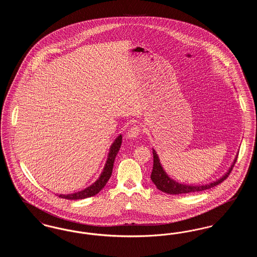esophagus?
I'll return each mask as SVG.
<instances>
[{"instance_id":"esophagus-1","label":"esophagus","mask_w":257,"mask_h":257,"mask_svg":"<svg viewBox=\"0 0 257 257\" xmlns=\"http://www.w3.org/2000/svg\"><path fill=\"white\" fill-rule=\"evenodd\" d=\"M140 133H141V127L139 125H134L128 130L127 137L130 139H136V138H138Z\"/></svg>"}]
</instances>
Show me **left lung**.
I'll list each match as a JSON object with an SVG mask.
<instances>
[{
  "mask_svg": "<svg viewBox=\"0 0 257 257\" xmlns=\"http://www.w3.org/2000/svg\"><path fill=\"white\" fill-rule=\"evenodd\" d=\"M153 170L151 172V180L152 182L156 185L158 190L162 191L163 193L170 194V195H181V194H190V193H196V192H201L204 190H208L210 188H213L217 185L221 183L224 181L229 173L232 171L233 167L237 161V156L234 159L231 167L227 172L221 176L220 179L212 182V183L205 184V185H186V184H181L176 182L175 180L171 179V177L168 175V173L163 169L161 163H160L159 157L156 153V151L153 149Z\"/></svg>",
  "mask_w": 257,
  "mask_h": 257,
  "instance_id": "obj_1",
  "label": "left lung"
}]
</instances>
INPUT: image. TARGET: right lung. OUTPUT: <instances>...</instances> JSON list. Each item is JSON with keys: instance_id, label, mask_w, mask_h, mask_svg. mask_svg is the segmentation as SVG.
I'll return each instance as SVG.
<instances>
[{"instance_id": "1", "label": "right lung", "mask_w": 257, "mask_h": 257, "mask_svg": "<svg viewBox=\"0 0 257 257\" xmlns=\"http://www.w3.org/2000/svg\"><path fill=\"white\" fill-rule=\"evenodd\" d=\"M122 143V136L119 135L114 142L112 143V145L110 147V152L108 153V159L106 162V165L104 167V170L101 172L99 178L97 180L90 185L89 187H87L86 189L74 193V194H69V195H58L61 198H66V199H84L86 197H90V196H95L98 193L105 187V185L108 182V180L110 179L111 172H112V168H113V162L115 159V156L117 155L120 146Z\"/></svg>"}]
</instances>
